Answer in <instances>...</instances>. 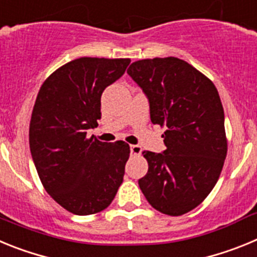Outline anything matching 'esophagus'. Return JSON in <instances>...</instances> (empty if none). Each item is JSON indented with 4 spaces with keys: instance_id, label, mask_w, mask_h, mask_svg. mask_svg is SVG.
Returning <instances> with one entry per match:
<instances>
[{
    "instance_id": "esophagus-1",
    "label": "esophagus",
    "mask_w": 257,
    "mask_h": 257,
    "mask_svg": "<svg viewBox=\"0 0 257 257\" xmlns=\"http://www.w3.org/2000/svg\"><path fill=\"white\" fill-rule=\"evenodd\" d=\"M130 151H131V153L134 154V156H139L140 153H142V147H140V145H131L130 147Z\"/></svg>"
}]
</instances>
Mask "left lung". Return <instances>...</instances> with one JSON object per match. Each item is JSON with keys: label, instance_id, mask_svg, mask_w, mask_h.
I'll list each match as a JSON object with an SVG mask.
<instances>
[{"label": "left lung", "instance_id": "obj_1", "mask_svg": "<svg viewBox=\"0 0 257 257\" xmlns=\"http://www.w3.org/2000/svg\"><path fill=\"white\" fill-rule=\"evenodd\" d=\"M127 73L148 96L151 121L165 128L166 151L143 152L148 172L139 187L152 207L180 216L205 201L224 166L228 139L219 92L174 56L134 61Z\"/></svg>", "mask_w": 257, "mask_h": 257}]
</instances>
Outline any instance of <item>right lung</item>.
I'll list each match as a JSON object with an SVG mask.
<instances>
[{
    "label": "right lung",
    "instance_id": "add662e5",
    "mask_svg": "<svg viewBox=\"0 0 257 257\" xmlns=\"http://www.w3.org/2000/svg\"><path fill=\"white\" fill-rule=\"evenodd\" d=\"M130 61L74 59L52 72L38 91L29 123L32 158L50 197L74 215L105 210L123 181L128 144L87 138V130L101 117L103 91Z\"/></svg>",
    "mask_w": 257,
    "mask_h": 257
}]
</instances>
